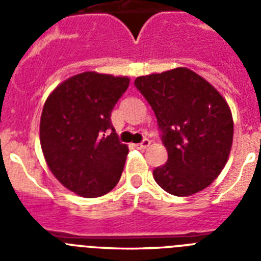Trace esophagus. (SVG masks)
<instances>
[{
	"mask_svg": "<svg viewBox=\"0 0 261 261\" xmlns=\"http://www.w3.org/2000/svg\"><path fill=\"white\" fill-rule=\"evenodd\" d=\"M149 145H150V140H144L141 144H137V145H135V146H136V149H138V150H144V149H146Z\"/></svg>",
	"mask_w": 261,
	"mask_h": 261,
	"instance_id": "obj_1",
	"label": "esophagus"
}]
</instances>
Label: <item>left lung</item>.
<instances>
[{
    "instance_id": "obj_1",
    "label": "left lung",
    "mask_w": 261,
    "mask_h": 261,
    "mask_svg": "<svg viewBox=\"0 0 261 261\" xmlns=\"http://www.w3.org/2000/svg\"><path fill=\"white\" fill-rule=\"evenodd\" d=\"M135 85L156 116L167 162L154 180L174 196L211 186L229 159L234 121L229 105L208 81L188 68L137 77Z\"/></svg>"
}]
</instances>
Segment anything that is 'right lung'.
I'll return each mask as SVG.
<instances>
[{"instance_id":"right-lung-1","label":"right lung","mask_w":261,"mask_h":261,"mask_svg":"<svg viewBox=\"0 0 261 261\" xmlns=\"http://www.w3.org/2000/svg\"><path fill=\"white\" fill-rule=\"evenodd\" d=\"M129 81L84 71L61 82L45 100L41 150L55 177L75 195L99 197L120 180L129 150L117 140L111 112Z\"/></svg>"}]
</instances>
